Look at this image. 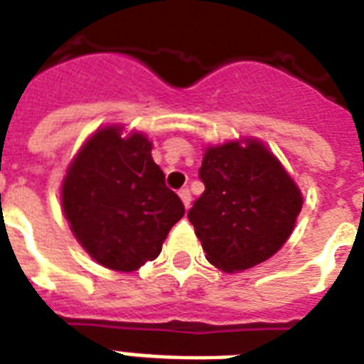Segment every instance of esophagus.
Listing matches in <instances>:
<instances>
[{"instance_id": "esophagus-1", "label": "esophagus", "mask_w": 364, "mask_h": 364, "mask_svg": "<svg viewBox=\"0 0 364 364\" xmlns=\"http://www.w3.org/2000/svg\"><path fill=\"white\" fill-rule=\"evenodd\" d=\"M179 198H181V202H183V205H185V208H191V200H193V196H191V191H188V188H181V191H179Z\"/></svg>"}]
</instances>
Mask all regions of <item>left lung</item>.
I'll list each match as a JSON object with an SVG mask.
<instances>
[{
    "mask_svg": "<svg viewBox=\"0 0 364 364\" xmlns=\"http://www.w3.org/2000/svg\"><path fill=\"white\" fill-rule=\"evenodd\" d=\"M198 176L205 191L188 221L211 264L234 274L282 249L302 210V193L264 143L245 137L208 145Z\"/></svg>",
    "mask_w": 364,
    "mask_h": 364,
    "instance_id": "1",
    "label": "left lung"
}]
</instances>
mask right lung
I'll return each mask as SVG.
<instances>
[{
    "label": "right lung",
    "mask_w": 364,
    "mask_h": 364,
    "mask_svg": "<svg viewBox=\"0 0 364 364\" xmlns=\"http://www.w3.org/2000/svg\"><path fill=\"white\" fill-rule=\"evenodd\" d=\"M151 149L139 132L104 126L79 149L62 181L71 232L109 270L134 272L156 259L171 227L185 215Z\"/></svg>",
    "instance_id": "1"
}]
</instances>
